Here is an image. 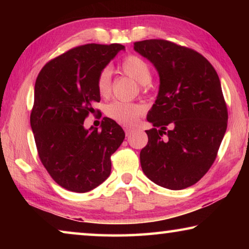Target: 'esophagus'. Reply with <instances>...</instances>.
<instances>
[{"instance_id":"esophagus-1","label":"esophagus","mask_w":249,"mask_h":249,"mask_svg":"<svg viewBox=\"0 0 249 249\" xmlns=\"http://www.w3.org/2000/svg\"><path fill=\"white\" fill-rule=\"evenodd\" d=\"M124 130H125L126 136H129V135L133 133V129H132V128H129V127H125V128H124Z\"/></svg>"}]
</instances>
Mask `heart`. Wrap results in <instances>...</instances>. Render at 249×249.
<instances>
[{
    "mask_svg": "<svg viewBox=\"0 0 249 249\" xmlns=\"http://www.w3.org/2000/svg\"><path fill=\"white\" fill-rule=\"evenodd\" d=\"M121 70L125 75L132 78L142 84V89H146L151 80V70L149 65L144 59L136 54H128L121 62ZM96 88L101 96L107 98L112 91V71L105 67L100 71L96 80ZM145 113V108L140 104L127 103L116 101L107 107V114L123 125H134L137 123L140 117Z\"/></svg>",
    "mask_w": 249,
    "mask_h": 249,
    "instance_id": "heart-1",
    "label": "heart"
}]
</instances>
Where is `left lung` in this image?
<instances>
[{"instance_id":"obj_1","label":"left lung","mask_w":249,"mask_h":249,"mask_svg":"<svg viewBox=\"0 0 249 249\" xmlns=\"http://www.w3.org/2000/svg\"><path fill=\"white\" fill-rule=\"evenodd\" d=\"M134 49L160 78L157 100L147 115L154 128L146 130L142 169L160 187H191L213 165L226 132L229 114L220 78L201 53L169 40L136 41Z\"/></svg>"}]
</instances>
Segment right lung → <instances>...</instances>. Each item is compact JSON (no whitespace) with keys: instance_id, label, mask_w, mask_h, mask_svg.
I'll use <instances>...</instances> for the list:
<instances>
[{"instance_id":"right-lung-1","label":"right lung","mask_w":249,"mask_h":249,"mask_svg":"<svg viewBox=\"0 0 249 249\" xmlns=\"http://www.w3.org/2000/svg\"><path fill=\"white\" fill-rule=\"evenodd\" d=\"M123 45L87 44L52 59L35 83L31 126L41 163L67 190H92L111 174V156L124 141L123 128L104 117L101 130L86 129L84 120L94 113L101 96L100 71Z\"/></svg>"}]
</instances>
